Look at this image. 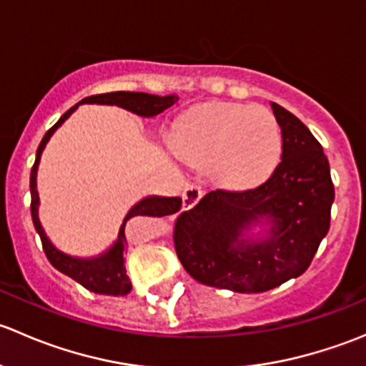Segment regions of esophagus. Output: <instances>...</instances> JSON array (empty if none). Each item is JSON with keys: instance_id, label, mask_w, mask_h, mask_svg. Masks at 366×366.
Returning a JSON list of instances; mask_svg holds the SVG:
<instances>
[{"instance_id": "1", "label": "esophagus", "mask_w": 366, "mask_h": 366, "mask_svg": "<svg viewBox=\"0 0 366 366\" xmlns=\"http://www.w3.org/2000/svg\"><path fill=\"white\" fill-rule=\"evenodd\" d=\"M202 198V187L197 184H187L186 189L182 193V209L189 210L200 202Z\"/></svg>"}]
</instances>
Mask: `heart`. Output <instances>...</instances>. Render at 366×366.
<instances>
[{"label": "heart", "mask_w": 366, "mask_h": 366, "mask_svg": "<svg viewBox=\"0 0 366 366\" xmlns=\"http://www.w3.org/2000/svg\"><path fill=\"white\" fill-rule=\"evenodd\" d=\"M177 154L193 164H210L224 187L248 189L269 179L283 150L274 114L257 104H207L189 109L173 131Z\"/></svg>", "instance_id": "1"}]
</instances>
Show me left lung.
Returning a JSON list of instances; mask_svg holds the SVG:
<instances>
[{
    "mask_svg": "<svg viewBox=\"0 0 366 366\" xmlns=\"http://www.w3.org/2000/svg\"><path fill=\"white\" fill-rule=\"evenodd\" d=\"M282 161L258 187L216 189L177 217L173 242L197 282L265 292L308 269L330 230L335 187L330 162L310 129L276 102ZM262 226L260 236H249Z\"/></svg>",
    "mask_w": 366,
    "mask_h": 366,
    "instance_id": "left-lung-1",
    "label": "left lung"
}]
</instances>
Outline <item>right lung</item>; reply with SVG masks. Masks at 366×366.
I'll use <instances>...</instances> for the list:
<instances>
[{
  "mask_svg": "<svg viewBox=\"0 0 366 366\" xmlns=\"http://www.w3.org/2000/svg\"><path fill=\"white\" fill-rule=\"evenodd\" d=\"M179 101L177 95H150L143 94V92H112V94H101V95H92V97L83 99L81 102H77L76 106L69 109L49 131L46 132V136L40 142L39 149H36V157L35 164L31 168V175H29V191H31V217L33 224H35L36 234L40 235V241H42V248L46 252L47 260L53 264L54 269H58L60 272L67 274L69 278H72L74 282H77L79 285H83L84 289L92 290L95 294H104V296H125V294L131 292L132 285L131 280H129L127 272H125L124 265V254H125V246H127V239H125V223H127L131 217L134 216H152V217H161V216H169V214L179 212L180 207H182V198L179 197H147L143 200H139L138 204L132 207L127 212V216L124 217V223H122L120 230H118L117 241L113 242L112 248L108 252L101 253L99 257L94 258H77L70 257V254L60 252L53 246V242L47 239L46 232H44L42 224L39 219V191H36V169H39L40 156H42V150L46 147V143L49 142V138L53 136V132L64 124L65 120L77 109L79 104H108V106H118V108H124L127 112L139 114V117H156L168 109L169 106H173Z\"/></svg>",
  "mask_w": 366,
  "mask_h": 366,
  "instance_id": "right-lung-1",
  "label": "right lung"
}]
</instances>
